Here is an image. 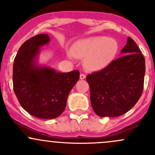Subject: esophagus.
<instances>
[{
  "mask_svg": "<svg viewBox=\"0 0 155 155\" xmlns=\"http://www.w3.org/2000/svg\"><path fill=\"white\" fill-rule=\"evenodd\" d=\"M86 78V75L84 74H81V75H80V79L81 80H84Z\"/></svg>",
  "mask_w": 155,
  "mask_h": 155,
  "instance_id": "obj_1",
  "label": "esophagus"
}]
</instances>
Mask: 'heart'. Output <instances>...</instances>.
<instances>
[{
    "mask_svg": "<svg viewBox=\"0 0 155 155\" xmlns=\"http://www.w3.org/2000/svg\"><path fill=\"white\" fill-rule=\"evenodd\" d=\"M118 43L112 38L95 36L78 40L71 47V54L76 58L84 59V68L97 71L107 67L118 53Z\"/></svg>",
    "mask_w": 155,
    "mask_h": 155,
    "instance_id": "obj_1",
    "label": "heart"
}]
</instances>
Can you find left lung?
I'll return each mask as SVG.
<instances>
[{
	"instance_id": "1",
	"label": "left lung",
	"mask_w": 155,
	"mask_h": 155,
	"mask_svg": "<svg viewBox=\"0 0 155 155\" xmlns=\"http://www.w3.org/2000/svg\"><path fill=\"white\" fill-rule=\"evenodd\" d=\"M121 54L107 67L87 77L92 109L101 117L125 114L143 93L146 65L141 51L128 37Z\"/></svg>"
}]
</instances>
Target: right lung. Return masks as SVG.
Returning a JSON list of instances; mask_svg holds the SVG:
<instances>
[{
	"instance_id": "1",
	"label": "right lung",
	"mask_w": 155,
	"mask_h": 155,
	"mask_svg": "<svg viewBox=\"0 0 155 155\" xmlns=\"http://www.w3.org/2000/svg\"><path fill=\"white\" fill-rule=\"evenodd\" d=\"M48 35H36L24 42L13 63L12 82L22 107L39 119H54L64 111L67 98L80 78V72H57L38 63L40 47L48 44Z\"/></svg>"
}]
</instances>
